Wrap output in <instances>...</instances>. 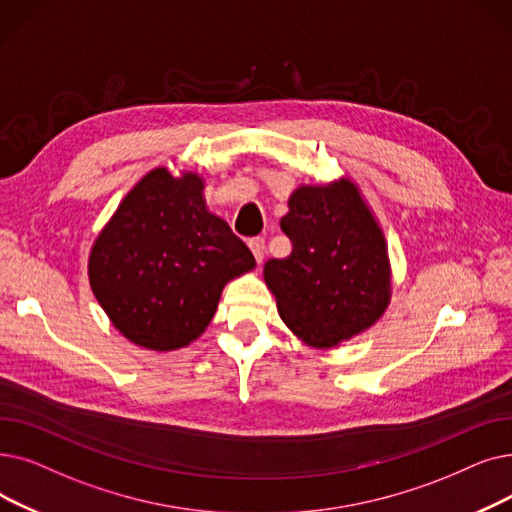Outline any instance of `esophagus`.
<instances>
[{
    "label": "esophagus",
    "instance_id": "esophagus-1",
    "mask_svg": "<svg viewBox=\"0 0 512 512\" xmlns=\"http://www.w3.org/2000/svg\"><path fill=\"white\" fill-rule=\"evenodd\" d=\"M249 249L253 251V255H255V261H257V263H261V261H263V249H265V240H263L261 236H255V238H251V240H249Z\"/></svg>",
    "mask_w": 512,
    "mask_h": 512
}]
</instances>
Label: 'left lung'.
I'll use <instances>...</instances> for the list:
<instances>
[{
  "mask_svg": "<svg viewBox=\"0 0 512 512\" xmlns=\"http://www.w3.org/2000/svg\"><path fill=\"white\" fill-rule=\"evenodd\" d=\"M291 255L263 276L284 324L314 347H332L379 320L389 301L385 238L351 182L303 186L280 219Z\"/></svg>",
  "mask_w": 512,
  "mask_h": 512,
  "instance_id": "left-lung-1",
  "label": "left lung"
}]
</instances>
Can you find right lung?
Instances as JSON below:
<instances>
[{
	"label": "right lung",
	"mask_w": 512,
	"mask_h": 512,
	"mask_svg": "<svg viewBox=\"0 0 512 512\" xmlns=\"http://www.w3.org/2000/svg\"><path fill=\"white\" fill-rule=\"evenodd\" d=\"M255 257L207 211L203 180L150 171L119 205L90 257V284L123 335L154 351L180 349L211 322L221 288Z\"/></svg>",
	"instance_id": "add662e5"
}]
</instances>
